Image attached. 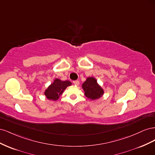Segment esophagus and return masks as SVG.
<instances>
[{
  "mask_svg": "<svg viewBox=\"0 0 155 155\" xmlns=\"http://www.w3.org/2000/svg\"><path fill=\"white\" fill-rule=\"evenodd\" d=\"M73 83H74V84L75 85H76V86H78L79 85V81H78V80H76V81H73Z\"/></svg>",
  "mask_w": 155,
  "mask_h": 155,
  "instance_id": "obj_1",
  "label": "esophagus"
}]
</instances>
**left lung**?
Wrapping results in <instances>:
<instances>
[{
	"label": "left lung",
	"instance_id": "left-lung-1",
	"mask_svg": "<svg viewBox=\"0 0 155 155\" xmlns=\"http://www.w3.org/2000/svg\"><path fill=\"white\" fill-rule=\"evenodd\" d=\"M82 88L85 96L91 100L99 99L104 94V90L94 77H88L82 84Z\"/></svg>",
	"mask_w": 155,
	"mask_h": 155
}]
</instances>
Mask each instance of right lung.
Masks as SVG:
<instances>
[{
    "mask_svg": "<svg viewBox=\"0 0 155 155\" xmlns=\"http://www.w3.org/2000/svg\"><path fill=\"white\" fill-rule=\"evenodd\" d=\"M70 85H72V83L70 81H62L56 78L45 91L44 94L49 100L57 101L65 89Z\"/></svg>",
    "mask_w": 155,
    "mask_h": 155,
    "instance_id": "obj_1",
    "label": "right lung"
}]
</instances>
